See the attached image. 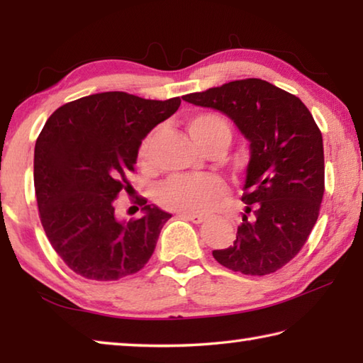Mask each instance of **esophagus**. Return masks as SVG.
I'll return each instance as SVG.
<instances>
[{"instance_id":"1","label":"esophagus","mask_w":363,"mask_h":363,"mask_svg":"<svg viewBox=\"0 0 363 363\" xmlns=\"http://www.w3.org/2000/svg\"><path fill=\"white\" fill-rule=\"evenodd\" d=\"M179 216L190 220V223H194V224H201V223H205V219H206L203 214H195V213H179Z\"/></svg>"}]
</instances>
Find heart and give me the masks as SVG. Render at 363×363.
<instances>
[{
    "label": "heart",
    "instance_id": "1",
    "mask_svg": "<svg viewBox=\"0 0 363 363\" xmlns=\"http://www.w3.org/2000/svg\"><path fill=\"white\" fill-rule=\"evenodd\" d=\"M189 131L203 149L214 143L227 145L230 139V128L225 120L214 113H200L189 120ZM155 133L147 134L139 145L138 158L143 167L150 160V150ZM225 184L218 176H173L158 189V201L168 210L181 213H206L224 196Z\"/></svg>",
    "mask_w": 363,
    "mask_h": 363
}]
</instances>
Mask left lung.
Here are the masks:
<instances>
[{"label": "left lung", "mask_w": 363, "mask_h": 363, "mask_svg": "<svg viewBox=\"0 0 363 363\" xmlns=\"http://www.w3.org/2000/svg\"><path fill=\"white\" fill-rule=\"evenodd\" d=\"M233 120L250 140L237 238L214 250L224 267L245 275L272 274L296 256L317 223L325 192L322 133L299 97L259 78L235 79L182 96Z\"/></svg>", "instance_id": "left-lung-1"}]
</instances>
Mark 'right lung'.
<instances>
[{
  "label": "right lung",
  "instance_id": "obj_1",
  "mask_svg": "<svg viewBox=\"0 0 363 363\" xmlns=\"http://www.w3.org/2000/svg\"><path fill=\"white\" fill-rule=\"evenodd\" d=\"M179 106V97L108 91L64 104L48 118L35 144V194L48 240L75 274L118 280L150 259L171 214L143 199L144 216L123 223L115 200L133 189L128 173L140 140Z\"/></svg>",
  "mask_w": 363,
  "mask_h": 363
}]
</instances>
